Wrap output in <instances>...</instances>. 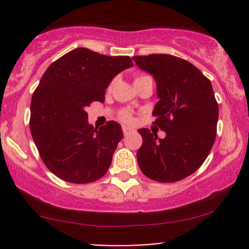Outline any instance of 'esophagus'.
Here are the masks:
<instances>
[{"label": "esophagus", "mask_w": 249, "mask_h": 249, "mask_svg": "<svg viewBox=\"0 0 249 249\" xmlns=\"http://www.w3.org/2000/svg\"><path fill=\"white\" fill-rule=\"evenodd\" d=\"M131 132H133V130H132V128H130V127H126V126H124V127H123V133H124V136H127V134H130Z\"/></svg>", "instance_id": "esophagus-1"}]
</instances>
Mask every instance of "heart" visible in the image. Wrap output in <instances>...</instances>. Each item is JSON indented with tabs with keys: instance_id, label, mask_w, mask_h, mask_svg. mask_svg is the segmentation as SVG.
I'll return each instance as SVG.
<instances>
[{
	"instance_id": "1",
	"label": "heart",
	"mask_w": 249,
	"mask_h": 249,
	"mask_svg": "<svg viewBox=\"0 0 249 249\" xmlns=\"http://www.w3.org/2000/svg\"><path fill=\"white\" fill-rule=\"evenodd\" d=\"M144 77H148V76H142V75L138 76V77H136V79H134V81H138V79L144 78ZM119 118H121L124 123H126V124H131V123L133 122V117H132V115H131V112H128V111H123L121 115H119Z\"/></svg>"
}]
</instances>
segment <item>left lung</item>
Returning <instances> with one entry per match:
<instances>
[{"mask_svg":"<svg viewBox=\"0 0 249 249\" xmlns=\"http://www.w3.org/2000/svg\"><path fill=\"white\" fill-rule=\"evenodd\" d=\"M153 76L159 101L153 108L165 138L139 128L137 152L142 172L159 182H174L196 172L207 158L216 137L219 107L210 79L198 68L165 53L132 57Z\"/></svg>","mask_w":249,"mask_h":249,"instance_id":"left-lung-1","label":"left lung"}]
</instances>
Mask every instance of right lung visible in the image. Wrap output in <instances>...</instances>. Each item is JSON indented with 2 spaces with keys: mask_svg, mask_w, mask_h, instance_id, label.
<instances>
[{
  "mask_svg": "<svg viewBox=\"0 0 249 249\" xmlns=\"http://www.w3.org/2000/svg\"><path fill=\"white\" fill-rule=\"evenodd\" d=\"M133 67L128 56H105L77 48L48 68L33 95L30 132L43 162L55 176L88 184L107 172L122 126L110 121L89 124L85 108L104 102L105 90L123 70Z\"/></svg>",
  "mask_w": 249,
  "mask_h": 249,
  "instance_id": "obj_1",
  "label": "right lung"
}]
</instances>
